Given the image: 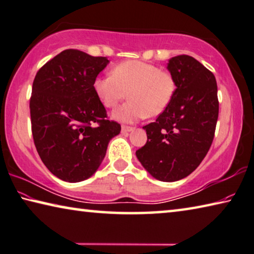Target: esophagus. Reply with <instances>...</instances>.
<instances>
[{
  "label": "esophagus",
  "instance_id": "34e87169",
  "mask_svg": "<svg viewBox=\"0 0 254 254\" xmlns=\"http://www.w3.org/2000/svg\"><path fill=\"white\" fill-rule=\"evenodd\" d=\"M134 130V127H129V126H123L122 127V132L123 134H128V132Z\"/></svg>",
  "mask_w": 254,
  "mask_h": 254
}]
</instances>
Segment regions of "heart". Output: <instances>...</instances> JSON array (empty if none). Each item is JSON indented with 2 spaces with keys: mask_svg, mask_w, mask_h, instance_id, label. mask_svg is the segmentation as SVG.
I'll return each mask as SVG.
<instances>
[{
  "mask_svg": "<svg viewBox=\"0 0 254 254\" xmlns=\"http://www.w3.org/2000/svg\"><path fill=\"white\" fill-rule=\"evenodd\" d=\"M98 99L107 108H115L129 95V101L112 114L116 120L132 123L163 112L173 100L177 83L168 70L139 61L115 66L111 75L98 76L93 82Z\"/></svg>",
  "mask_w": 254,
  "mask_h": 254,
  "instance_id": "heart-1",
  "label": "heart"
}]
</instances>
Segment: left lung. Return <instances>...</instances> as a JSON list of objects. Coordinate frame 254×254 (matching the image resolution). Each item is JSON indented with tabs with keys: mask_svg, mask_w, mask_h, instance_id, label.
<instances>
[{
	"mask_svg": "<svg viewBox=\"0 0 254 254\" xmlns=\"http://www.w3.org/2000/svg\"><path fill=\"white\" fill-rule=\"evenodd\" d=\"M177 90L169 107L144 126L147 142L136 156L160 181L173 182L198 168L213 143L218 118L217 83L197 60L179 55L169 60Z\"/></svg>",
	"mask_w": 254,
	"mask_h": 254,
	"instance_id": "obj_1",
	"label": "left lung"
}]
</instances>
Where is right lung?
<instances>
[{
    "label": "right lung",
    "mask_w": 254,
    "mask_h": 254,
    "mask_svg": "<svg viewBox=\"0 0 254 254\" xmlns=\"http://www.w3.org/2000/svg\"><path fill=\"white\" fill-rule=\"evenodd\" d=\"M109 64L77 49H66L36 74L30 98L33 142L43 163L66 182L93 176L112 137L122 127L107 119L93 90L99 73Z\"/></svg>",
    "instance_id": "obj_1"
}]
</instances>
